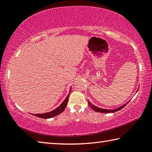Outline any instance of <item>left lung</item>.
<instances>
[{"label": "left lung", "instance_id": "8db88e82", "mask_svg": "<svg viewBox=\"0 0 152 152\" xmlns=\"http://www.w3.org/2000/svg\"><path fill=\"white\" fill-rule=\"evenodd\" d=\"M138 91V90H137ZM88 104L89 106L91 107V109L92 110H94V111H96V112H99V113H115V112H117L118 110H121V109H123V107H125L126 106V104L127 103H126L125 104L122 105L121 107H120L119 108H117L116 109H101V108H99V107H97L96 106H94V104H92L91 102H90L88 100Z\"/></svg>", "mask_w": 152, "mask_h": 152}]
</instances>
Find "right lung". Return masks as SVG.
I'll return each mask as SVG.
<instances>
[{
    "label": "right lung",
    "mask_w": 152,
    "mask_h": 152,
    "mask_svg": "<svg viewBox=\"0 0 152 152\" xmlns=\"http://www.w3.org/2000/svg\"><path fill=\"white\" fill-rule=\"evenodd\" d=\"M70 91H71V88L70 89ZM69 95H70V94H68V95L66 96V99L64 100L62 103H61L58 108H56L55 110H53L52 111H50V112L42 113V114H35L34 115L37 117L42 118V119H49V118L53 117L56 116V115H58L59 114H60V113H62L64 110V109H66V105L68 104Z\"/></svg>",
    "instance_id": "1"
}]
</instances>
